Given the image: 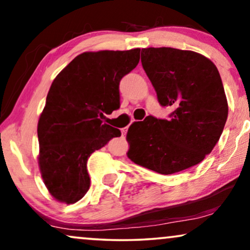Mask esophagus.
Instances as JSON below:
<instances>
[{
  "instance_id": "34e87169",
  "label": "esophagus",
  "mask_w": 250,
  "mask_h": 250,
  "mask_svg": "<svg viewBox=\"0 0 250 250\" xmlns=\"http://www.w3.org/2000/svg\"><path fill=\"white\" fill-rule=\"evenodd\" d=\"M121 132H122V136H125V134H127V128L121 129Z\"/></svg>"
}]
</instances>
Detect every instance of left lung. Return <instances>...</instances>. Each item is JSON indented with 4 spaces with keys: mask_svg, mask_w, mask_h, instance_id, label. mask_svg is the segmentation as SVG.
I'll list each match as a JSON object with an SVG mask.
<instances>
[{
    "mask_svg": "<svg viewBox=\"0 0 250 250\" xmlns=\"http://www.w3.org/2000/svg\"><path fill=\"white\" fill-rule=\"evenodd\" d=\"M142 65L169 120L147 116L127 132V156L162 175L200 164L215 147L229 105L216 65L201 53L175 48L142 49Z\"/></svg>",
    "mask_w": 250,
    "mask_h": 250,
    "instance_id": "left-lung-1",
    "label": "left lung"
}]
</instances>
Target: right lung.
<instances>
[{"label":"right lung","mask_w":250,"mask_h":250,"mask_svg":"<svg viewBox=\"0 0 250 250\" xmlns=\"http://www.w3.org/2000/svg\"><path fill=\"white\" fill-rule=\"evenodd\" d=\"M139 52H83L52 81L38 123V161L55 200L71 205L84 197L90 188L88 158L121 136L102 119L120 107V81L137 66Z\"/></svg>","instance_id":"obj_1"}]
</instances>
